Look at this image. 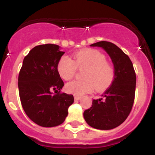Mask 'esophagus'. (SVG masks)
<instances>
[{
  "label": "esophagus",
  "mask_w": 155,
  "mask_h": 155,
  "mask_svg": "<svg viewBox=\"0 0 155 155\" xmlns=\"http://www.w3.org/2000/svg\"><path fill=\"white\" fill-rule=\"evenodd\" d=\"M81 98V97L80 95H77V94H75V95H74V100H75V101H78V100L80 99Z\"/></svg>",
  "instance_id": "1"
}]
</instances>
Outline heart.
Returning a JSON list of instances; mask_svg holds the SVG:
<instances>
[{"label": "heart", "mask_w": 155, "mask_h": 155, "mask_svg": "<svg viewBox=\"0 0 155 155\" xmlns=\"http://www.w3.org/2000/svg\"><path fill=\"white\" fill-rule=\"evenodd\" d=\"M84 69L83 80L73 81L67 84L68 92L77 95L89 93L94 87L103 91L111 86L116 77L113 64L106 61V56L95 49H84L74 54V59L63 56L57 63V71L63 79L69 81L76 74L77 69Z\"/></svg>", "instance_id": "heart-1"}]
</instances>
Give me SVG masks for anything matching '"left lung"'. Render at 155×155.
<instances>
[{
  "label": "left lung",
  "instance_id": "left-lung-1",
  "mask_svg": "<svg viewBox=\"0 0 155 155\" xmlns=\"http://www.w3.org/2000/svg\"><path fill=\"white\" fill-rule=\"evenodd\" d=\"M91 46L102 47L107 52L116 69V77L102 98L93 99L91 107L84 112V118L93 128L111 130L123 124L130 113L135 98L136 73L130 57L112 42L100 41Z\"/></svg>",
  "mask_w": 155,
  "mask_h": 155
}]
</instances>
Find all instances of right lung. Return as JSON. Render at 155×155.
Instances as JSON below:
<instances>
[{
	"label": "right lung",
	"mask_w": 155,
	"mask_h": 155,
	"mask_svg": "<svg viewBox=\"0 0 155 155\" xmlns=\"http://www.w3.org/2000/svg\"><path fill=\"white\" fill-rule=\"evenodd\" d=\"M65 52L55 44L31 49L23 60L18 74L19 97L25 113L37 125H61L74 102L73 94L61 92L64 83L57 71V63Z\"/></svg>",
	"instance_id": "right-lung-1"
}]
</instances>
